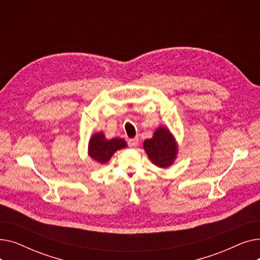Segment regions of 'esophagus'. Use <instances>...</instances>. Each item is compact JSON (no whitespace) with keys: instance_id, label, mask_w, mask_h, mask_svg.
I'll return each instance as SVG.
<instances>
[{"instance_id":"34e87169","label":"esophagus","mask_w":260,"mask_h":260,"mask_svg":"<svg viewBox=\"0 0 260 260\" xmlns=\"http://www.w3.org/2000/svg\"><path fill=\"white\" fill-rule=\"evenodd\" d=\"M139 145V139L138 138H134L128 140V146L131 147H137Z\"/></svg>"}]
</instances>
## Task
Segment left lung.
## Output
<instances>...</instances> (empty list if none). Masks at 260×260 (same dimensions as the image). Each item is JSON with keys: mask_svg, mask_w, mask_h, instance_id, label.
Here are the masks:
<instances>
[{"mask_svg": "<svg viewBox=\"0 0 260 260\" xmlns=\"http://www.w3.org/2000/svg\"><path fill=\"white\" fill-rule=\"evenodd\" d=\"M143 148L153 165L160 169H168L174 165L178 156V143L167 127L158 126L151 139L143 142Z\"/></svg>", "mask_w": 260, "mask_h": 260, "instance_id": "8db88e82", "label": "left lung"}]
</instances>
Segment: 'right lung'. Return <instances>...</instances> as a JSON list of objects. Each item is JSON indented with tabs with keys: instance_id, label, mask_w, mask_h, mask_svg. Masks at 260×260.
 Masks as SVG:
<instances>
[{
	"instance_id": "1",
	"label": "right lung",
	"mask_w": 260,
	"mask_h": 260,
	"mask_svg": "<svg viewBox=\"0 0 260 260\" xmlns=\"http://www.w3.org/2000/svg\"><path fill=\"white\" fill-rule=\"evenodd\" d=\"M126 146L127 143L124 139L117 137L108 140L102 132H99L94 133L90 137L88 141L87 154L94 162L99 163V165H104L111 160L117 151L125 148Z\"/></svg>"
}]
</instances>
